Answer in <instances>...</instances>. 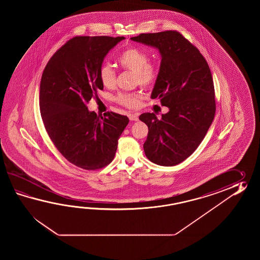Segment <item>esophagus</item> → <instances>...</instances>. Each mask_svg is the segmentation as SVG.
<instances>
[{
	"instance_id": "34e87169",
	"label": "esophagus",
	"mask_w": 260,
	"mask_h": 260,
	"mask_svg": "<svg viewBox=\"0 0 260 260\" xmlns=\"http://www.w3.org/2000/svg\"><path fill=\"white\" fill-rule=\"evenodd\" d=\"M128 117H129L130 121H135V122L138 121V116L137 114H129Z\"/></svg>"
}]
</instances>
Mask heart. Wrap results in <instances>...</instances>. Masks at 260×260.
<instances>
[{
    "label": "heart",
    "mask_w": 260,
    "mask_h": 260,
    "mask_svg": "<svg viewBox=\"0 0 260 260\" xmlns=\"http://www.w3.org/2000/svg\"><path fill=\"white\" fill-rule=\"evenodd\" d=\"M149 55L137 47H128L118 56V63L123 70L134 72L135 83L144 87H151L159 76V68L149 62ZM101 83L107 88H112L116 83V73L108 64H103L99 71ZM141 95L138 93H121L116 96V101L129 109L139 105Z\"/></svg>",
    "instance_id": "heart-1"
}]
</instances>
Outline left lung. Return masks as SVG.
<instances>
[{
  "label": "left lung",
  "mask_w": 260,
  "mask_h": 260,
  "mask_svg": "<svg viewBox=\"0 0 260 260\" xmlns=\"http://www.w3.org/2000/svg\"><path fill=\"white\" fill-rule=\"evenodd\" d=\"M131 40L159 50L160 72L151 99L169 109L160 120L154 113L139 116L149 127L145 154L156 165L177 166L199 147L214 120L210 69L198 48L177 30L141 34Z\"/></svg>",
  "instance_id": "left-lung-1"
}]
</instances>
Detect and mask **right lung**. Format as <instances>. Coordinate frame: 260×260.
<instances>
[{"mask_svg":"<svg viewBox=\"0 0 260 260\" xmlns=\"http://www.w3.org/2000/svg\"><path fill=\"white\" fill-rule=\"evenodd\" d=\"M124 37L76 36L55 52L40 84V111L51 140L67 160L85 170L110 165L129 122L112 111L104 117L87 103L103 89L99 71L106 55Z\"/></svg>","mask_w":260,"mask_h":260,"instance_id":"right-lung-1","label":"right lung"}]
</instances>
